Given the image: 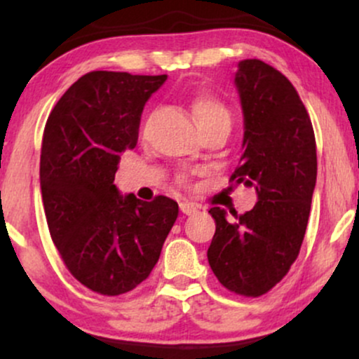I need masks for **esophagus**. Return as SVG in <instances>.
<instances>
[{
	"label": "esophagus",
	"mask_w": 359,
	"mask_h": 359,
	"mask_svg": "<svg viewBox=\"0 0 359 359\" xmlns=\"http://www.w3.org/2000/svg\"><path fill=\"white\" fill-rule=\"evenodd\" d=\"M179 205H180V211H182L184 214H187V216H191V214H196L197 211H199V208H197L194 203H189V201H182Z\"/></svg>",
	"instance_id": "obj_1"
}]
</instances>
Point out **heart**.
Here are the masks:
<instances>
[{
	"mask_svg": "<svg viewBox=\"0 0 359 359\" xmlns=\"http://www.w3.org/2000/svg\"><path fill=\"white\" fill-rule=\"evenodd\" d=\"M192 113L203 131L219 125L231 126V113L228 106L214 96H208V94L197 96L192 101Z\"/></svg>",
	"mask_w": 359,
	"mask_h": 359,
	"instance_id": "b5f03b06",
	"label": "heart"
}]
</instances>
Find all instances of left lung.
<instances>
[{
  "label": "left lung",
  "instance_id": "8db88e82",
  "mask_svg": "<svg viewBox=\"0 0 359 359\" xmlns=\"http://www.w3.org/2000/svg\"><path fill=\"white\" fill-rule=\"evenodd\" d=\"M245 138L231 182L255 187L258 203L245 214L216 221L209 265L222 287L245 297L271 290L299 257L317 177L311 118L292 82L258 59L241 60L234 76Z\"/></svg>",
  "mask_w": 359,
  "mask_h": 359
}]
</instances>
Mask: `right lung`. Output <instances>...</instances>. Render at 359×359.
<instances>
[{"mask_svg": "<svg viewBox=\"0 0 359 359\" xmlns=\"http://www.w3.org/2000/svg\"><path fill=\"white\" fill-rule=\"evenodd\" d=\"M167 76L93 71L65 90L43 130L40 187L52 241L72 277L101 295L148 278L179 216L165 196L143 203L114 185L138 142L142 111Z\"/></svg>", "mask_w": 359, "mask_h": 359, "instance_id": "1", "label": "right lung"}]
</instances>
